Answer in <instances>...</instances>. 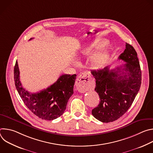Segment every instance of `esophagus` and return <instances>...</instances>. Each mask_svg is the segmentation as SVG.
Instances as JSON below:
<instances>
[{
    "instance_id": "1",
    "label": "esophagus",
    "mask_w": 153,
    "mask_h": 153,
    "mask_svg": "<svg viewBox=\"0 0 153 153\" xmlns=\"http://www.w3.org/2000/svg\"><path fill=\"white\" fill-rule=\"evenodd\" d=\"M91 77L88 73H83L80 74L76 82L77 90L80 93H85L89 90L92 86Z\"/></svg>"
}]
</instances>
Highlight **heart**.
I'll return each instance as SVG.
<instances>
[{
    "label": "heart",
    "mask_w": 153,
    "mask_h": 153,
    "mask_svg": "<svg viewBox=\"0 0 153 153\" xmlns=\"http://www.w3.org/2000/svg\"><path fill=\"white\" fill-rule=\"evenodd\" d=\"M106 44L105 40H95L91 44L85 47L83 51L82 54L85 56H90L92 55L94 51L99 48L103 47ZM108 57V53L106 50L104 49H101L91 57V63L94 67H100L102 65Z\"/></svg>",
    "instance_id": "b5f03b06"
}]
</instances>
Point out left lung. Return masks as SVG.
<instances>
[{"instance_id": "obj_1", "label": "left lung", "mask_w": 153, "mask_h": 153, "mask_svg": "<svg viewBox=\"0 0 153 153\" xmlns=\"http://www.w3.org/2000/svg\"><path fill=\"white\" fill-rule=\"evenodd\" d=\"M126 48L118 59L126 62L110 70H91L96 79L95 91L100 97L99 105L92 110L93 116L108 123L122 117L132 105L141 85L142 72L137 54L133 46L126 43Z\"/></svg>"}]
</instances>
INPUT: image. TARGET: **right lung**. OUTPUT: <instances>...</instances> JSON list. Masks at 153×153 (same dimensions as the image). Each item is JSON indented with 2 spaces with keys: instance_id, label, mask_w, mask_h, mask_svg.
Listing matches in <instances>:
<instances>
[{
  "instance_id": "add662e5",
  "label": "right lung",
  "mask_w": 153,
  "mask_h": 153,
  "mask_svg": "<svg viewBox=\"0 0 153 153\" xmlns=\"http://www.w3.org/2000/svg\"><path fill=\"white\" fill-rule=\"evenodd\" d=\"M32 39H30L31 40ZM16 88L25 105L38 117L52 120L60 117L67 108L69 99L73 94L76 74H63L47 89L31 93L22 86L19 70L16 61L14 68Z\"/></svg>"
}]
</instances>
